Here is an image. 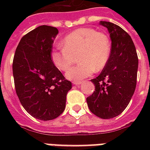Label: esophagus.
<instances>
[{"label": "esophagus", "mask_w": 150, "mask_h": 150, "mask_svg": "<svg viewBox=\"0 0 150 150\" xmlns=\"http://www.w3.org/2000/svg\"><path fill=\"white\" fill-rule=\"evenodd\" d=\"M82 83H83L82 81H74L73 82V84L76 85V86H79V85L82 84Z\"/></svg>", "instance_id": "esophagus-1"}]
</instances>
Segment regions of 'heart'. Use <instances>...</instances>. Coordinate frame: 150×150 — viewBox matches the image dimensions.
I'll list each match as a JSON object with an SVG mask.
<instances>
[{
	"label": "heart",
	"mask_w": 150,
	"mask_h": 150,
	"mask_svg": "<svg viewBox=\"0 0 150 150\" xmlns=\"http://www.w3.org/2000/svg\"><path fill=\"white\" fill-rule=\"evenodd\" d=\"M62 47L51 51L53 63L60 71H67L78 55V65L67 72L69 79L79 81L106 66L111 55V41L107 34L92 28H81L64 37Z\"/></svg>",
	"instance_id": "b5f03b06"
}]
</instances>
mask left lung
Wrapping results in <instances>:
<instances>
[{
    "mask_svg": "<svg viewBox=\"0 0 150 150\" xmlns=\"http://www.w3.org/2000/svg\"><path fill=\"white\" fill-rule=\"evenodd\" d=\"M111 38V55L97 77L91 79L95 91L87 98L89 109L102 119L116 117L125 110L135 91L138 58L129 34L108 21H100Z\"/></svg>",
    "mask_w": 150,
    "mask_h": 150,
    "instance_id": "1",
    "label": "left lung"
}]
</instances>
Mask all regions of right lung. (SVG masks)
Segmentation results:
<instances>
[{"instance_id":"1","label":"right lung","mask_w":150,"mask_h":150,"mask_svg":"<svg viewBox=\"0 0 150 150\" xmlns=\"http://www.w3.org/2000/svg\"><path fill=\"white\" fill-rule=\"evenodd\" d=\"M58 29L41 25L21 38L13 61L16 93L25 111L34 118L50 120L60 116L72 88L51 59Z\"/></svg>"}]
</instances>
